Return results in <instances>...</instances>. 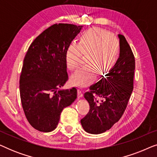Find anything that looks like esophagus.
I'll use <instances>...</instances> for the list:
<instances>
[{
    "label": "esophagus",
    "mask_w": 157,
    "mask_h": 157,
    "mask_svg": "<svg viewBox=\"0 0 157 157\" xmlns=\"http://www.w3.org/2000/svg\"><path fill=\"white\" fill-rule=\"evenodd\" d=\"M83 92L82 91V89H81V88H78V97L81 98L83 96Z\"/></svg>",
    "instance_id": "34e87169"
}]
</instances>
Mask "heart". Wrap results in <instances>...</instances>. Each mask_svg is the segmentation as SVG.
I'll use <instances>...</instances> for the list:
<instances>
[{
	"label": "heart",
	"mask_w": 157,
	"mask_h": 157,
	"mask_svg": "<svg viewBox=\"0 0 157 157\" xmlns=\"http://www.w3.org/2000/svg\"><path fill=\"white\" fill-rule=\"evenodd\" d=\"M120 52L119 40L110 32L100 29L84 32L79 38L78 44L72 43L66 50V63L71 71L78 67L83 55L89 56L86 63L89 65L81 68L73 75V84L86 86L95 79L96 69L109 71L118 62Z\"/></svg>",
	"instance_id": "obj_1"
}]
</instances>
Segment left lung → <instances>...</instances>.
Here are the masks:
<instances>
[{
	"mask_svg": "<svg viewBox=\"0 0 157 157\" xmlns=\"http://www.w3.org/2000/svg\"><path fill=\"white\" fill-rule=\"evenodd\" d=\"M121 52L117 64L84 94L89 113L81 120L86 132L98 134L121 119L134 88L135 59L125 37L119 34Z\"/></svg>",
	"mask_w": 157,
	"mask_h": 157,
	"instance_id": "8db88e82",
	"label": "left lung"
}]
</instances>
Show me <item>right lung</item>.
<instances>
[{
	"label": "right lung",
	"mask_w": 157,
	"mask_h": 157,
	"mask_svg": "<svg viewBox=\"0 0 157 157\" xmlns=\"http://www.w3.org/2000/svg\"><path fill=\"white\" fill-rule=\"evenodd\" d=\"M82 25L59 23L42 32L29 46L20 76V96L25 117L42 132L54 130L65 107L77 98V89H58L68 76L66 63L68 46Z\"/></svg>",
	"instance_id": "obj_1"
}]
</instances>
